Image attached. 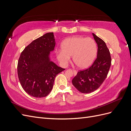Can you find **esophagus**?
<instances>
[{
	"label": "esophagus",
	"mask_w": 131,
	"mask_h": 131,
	"mask_svg": "<svg viewBox=\"0 0 131 131\" xmlns=\"http://www.w3.org/2000/svg\"><path fill=\"white\" fill-rule=\"evenodd\" d=\"M73 73L74 75H76L77 74V71L76 70H73Z\"/></svg>",
	"instance_id": "1"
}]
</instances>
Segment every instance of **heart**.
Wrapping results in <instances>:
<instances>
[{
    "label": "heart",
    "mask_w": 131,
    "mask_h": 131,
    "mask_svg": "<svg viewBox=\"0 0 131 131\" xmlns=\"http://www.w3.org/2000/svg\"><path fill=\"white\" fill-rule=\"evenodd\" d=\"M97 53V43L92 38L75 37L63 41L61 50L57 51V57L62 64H67L73 56L75 65L83 69L92 64Z\"/></svg>",
    "instance_id": "heart-1"
}]
</instances>
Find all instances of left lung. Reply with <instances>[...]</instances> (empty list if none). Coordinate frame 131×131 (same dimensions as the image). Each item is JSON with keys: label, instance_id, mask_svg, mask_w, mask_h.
I'll return each instance as SVG.
<instances>
[{"label": "left lung", "instance_id": "obj_1", "mask_svg": "<svg viewBox=\"0 0 131 131\" xmlns=\"http://www.w3.org/2000/svg\"><path fill=\"white\" fill-rule=\"evenodd\" d=\"M93 35L98 45L97 57L88 68L79 70L72 80L75 88L83 93H91L100 88L108 75L112 63L105 42L94 33Z\"/></svg>", "mask_w": 131, "mask_h": 131}]
</instances>
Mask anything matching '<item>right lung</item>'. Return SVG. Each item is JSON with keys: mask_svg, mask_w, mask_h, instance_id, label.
Here are the masks:
<instances>
[{"mask_svg": "<svg viewBox=\"0 0 131 131\" xmlns=\"http://www.w3.org/2000/svg\"><path fill=\"white\" fill-rule=\"evenodd\" d=\"M55 43L53 33H47L33 40L21 52L18 77L22 88L31 96H47L56 75L65 70L50 60V52L54 50Z\"/></svg>", "mask_w": 131, "mask_h": 131, "instance_id": "obj_1", "label": "right lung"}]
</instances>
